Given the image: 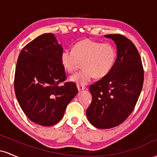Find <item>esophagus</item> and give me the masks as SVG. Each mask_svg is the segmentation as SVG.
Returning a JSON list of instances; mask_svg holds the SVG:
<instances>
[{
    "instance_id": "esophagus-1",
    "label": "esophagus",
    "mask_w": 157,
    "mask_h": 157,
    "mask_svg": "<svg viewBox=\"0 0 157 157\" xmlns=\"http://www.w3.org/2000/svg\"><path fill=\"white\" fill-rule=\"evenodd\" d=\"M77 89H78L79 91H82L83 90L86 89V87L83 86H80V85H77Z\"/></svg>"
}]
</instances>
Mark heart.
Returning <instances> with one entry per match:
<instances>
[{
    "instance_id": "1",
    "label": "heart",
    "mask_w": 157,
    "mask_h": 157,
    "mask_svg": "<svg viewBox=\"0 0 157 157\" xmlns=\"http://www.w3.org/2000/svg\"><path fill=\"white\" fill-rule=\"evenodd\" d=\"M117 58L112 44H102L91 39L77 43L73 49H65L60 55L62 66L71 73L82 62V69L70 77V81L80 86L88 84L94 77L102 78L111 71Z\"/></svg>"
}]
</instances>
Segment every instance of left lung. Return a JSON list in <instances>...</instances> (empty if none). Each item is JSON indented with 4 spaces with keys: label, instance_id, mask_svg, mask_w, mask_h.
Here are the masks:
<instances>
[{
    "label": "left lung",
    "instance_id": "obj_1",
    "mask_svg": "<svg viewBox=\"0 0 157 157\" xmlns=\"http://www.w3.org/2000/svg\"><path fill=\"white\" fill-rule=\"evenodd\" d=\"M117 46L111 71L89 87L92 101L86 110L91 125L108 129L123 122L134 110L144 80L142 60L136 46L121 35H106Z\"/></svg>",
    "mask_w": 157,
    "mask_h": 157
}]
</instances>
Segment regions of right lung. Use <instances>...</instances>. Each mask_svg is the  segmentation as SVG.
Returning <instances> with one entry per match:
<instances>
[{
	"label": "right lung",
	"mask_w": 157,
	"mask_h": 157,
	"mask_svg": "<svg viewBox=\"0 0 157 157\" xmlns=\"http://www.w3.org/2000/svg\"><path fill=\"white\" fill-rule=\"evenodd\" d=\"M62 52L55 35L46 33L24 46L17 59L16 97L27 117L40 125L57 123L78 93L73 82L59 86L66 77L60 62Z\"/></svg>",
	"instance_id": "obj_1"
}]
</instances>
